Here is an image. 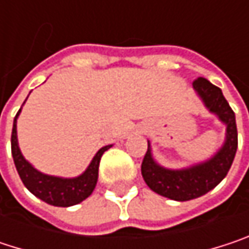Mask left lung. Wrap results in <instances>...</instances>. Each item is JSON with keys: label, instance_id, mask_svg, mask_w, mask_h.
I'll use <instances>...</instances> for the list:
<instances>
[{"label": "left lung", "instance_id": "8db88e82", "mask_svg": "<svg viewBox=\"0 0 249 249\" xmlns=\"http://www.w3.org/2000/svg\"><path fill=\"white\" fill-rule=\"evenodd\" d=\"M193 89L202 99L205 108L216 115L226 126L222 147L211 159L202 163L184 169H167L154 160L148 141V148L141 164V174L147 186L153 192L177 202L200 197L215 189L229 172L238 148L235 114L225 99L222 90L205 77L196 79L193 82Z\"/></svg>", "mask_w": 249, "mask_h": 249}]
</instances>
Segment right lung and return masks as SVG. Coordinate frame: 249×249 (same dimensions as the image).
I'll use <instances>...</instances> for the list:
<instances>
[{
  "instance_id": "obj_1",
  "label": "right lung",
  "mask_w": 249,
  "mask_h": 249,
  "mask_svg": "<svg viewBox=\"0 0 249 249\" xmlns=\"http://www.w3.org/2000/svg\"><path fill=\"white\" fill-rule=\"evenodd\" d=\"M21 112H17L13 124V134H11V153L14 159L16 169L20 174V178L23 180L24 186L38 199L43 202L59 206V208H68L73 206L80 202H83L86 197H89L96 186L98 181V169L102 154L111 148L112 145L102 147L86 170L76 177H59V176H50L38 172L36 167H33L31 163H28L24 159L20 147H18V138H17V118Z\"/></svg>"
}]
</instances>
